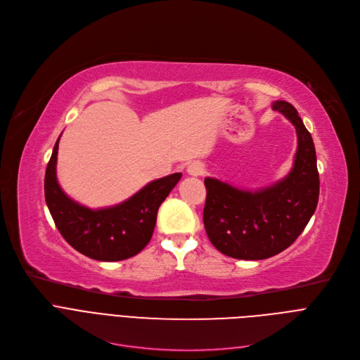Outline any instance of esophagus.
Here are the masks:
<instances>
[{
	"instance_id": "34e87169",
	"label": "esophagus",
	"mask_w": 360,
	"mask_h": 360,
	"mask_svg": "<svg viewBox=\"0 0 360 360\" xmlns=\"http://www.w3.org/2000/svg\"><path fill=\"white\" fill-rule=\"evenodd\" d=\"M187 173L190 176H195V177H199V176H203L205 174V165L199 161H193L190 162L187 165Z\"/></svg>"
}]
</instances>
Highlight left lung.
<instances>
[{"label": "left lung", "instance_id": "left-lung-1", "mask_svg": "<svg viewBox=\"0 0 360 360\" xmlns=\"http://www.w3.org/2000/svg\"><path fill=\"white\" fill-rule=\"evenodd\" d=\"M273 109L297 129L298 151L286 179L259 192H245L217 179H205L203 224L214 247L240 260H263L279 255L300 237L320 195V177L311 134L288 101Z\"/></svg>", "mask_w": 360, "mask_h": 360}]
</instances>
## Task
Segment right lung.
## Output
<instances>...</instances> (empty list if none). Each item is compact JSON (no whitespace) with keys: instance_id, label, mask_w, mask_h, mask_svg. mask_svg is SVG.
Masks as SVG:
<instances>
[{"instance_id":"1","label":"right lung","mask_w":360,"mask_h":360,"mask_svg":"<svg viewBox=\"0 0 360 360\" xmlns=\"http://www.w3.org/2000/svg\"><path fill=\"white\" fill-rule=\"evenodd\" d=\"M59 138L46 167L45 199L60 236L81 255L94 260L119 262L134 257L150 243L158 207L181 174L174 173L154 180L117 206L91 210L71 200L58 184Z\"/></svg>"}]
</instances>
